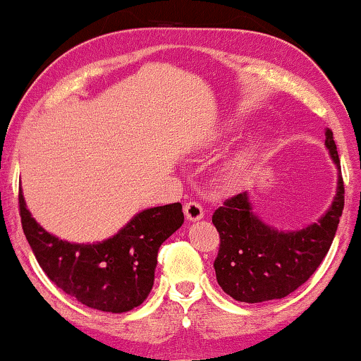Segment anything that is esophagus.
Returning a JSON list of instances; mask_svg holds the SVG:
<instances>
[{
  "mask_svg": "<svg viewBox=\"0 0 361 361\" xmlns=\"http://www.w3.org/2000/svg\"><path fill=\"white\" fill-rule=\"evenodd\" d=\"M184 214L190 222L200 221L204 217V207L199 202H195V200H192V202H187L184 205Z\"/></svg>",
  "mask_w": 361,
  "mask_h": 361,
  "instance_id": "esophagus-1",
  "label": "esophagus"
}]
</instances>
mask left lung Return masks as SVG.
I'll return each mask as SVG.
<instances>
[{
    "mask_svg": "<svg viewBox=\"0 0 361 361\" xmlns=\"http://www.w3.org/2000/svg\"><path fill=\"white\" fill-rule=\"evenodd\" d=\"M325 146L338 171L334 202L317 222L300 231L267 226L252 209L249 192L227 199L212 215L221 235L214 262L217 282L238 302L259 303L283 298L312 277L325 259L345 204L343 179L334 133L325 130Z\"/></svg>",
    "mask_w": 361,
    "mask_h": 361,
    "instance_id": "left-lung-1",
    "label": "left lung"
}]
</instances>
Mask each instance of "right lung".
Segmentation results:
<instances>
[{
    "label": "right lung",
    "instance_id": "1",
    "mask_svg": "<svg viewBox=\"0 0 361 361\" xmlns=\"http://www.w3.org/2000/svg\"><path fill=\"white\" fill-rule=\"evenodd\" d=\"M21 224L37 264L49 280L89 308L123 313L139 307L154 285L157 252L184 224L179 202L135 214L102 242L61 240L37 224L20 189Z\"/></svg>",
    "mask_w": 361,
    "mask_h": 361
}]
</instances>
